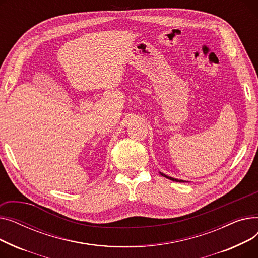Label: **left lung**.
Listing matches in <instances>:
<instances>
[{"label": "left lung", "mask_w": 258, "mask_h": 258, "mask_svg": "<svg viewBox=\"0 0 258 258\" xmlns=\"http://www.w3.org/2000/svg\"><path fill=\"white\" fill-rule=\"evenodd\" d=\"M162 175H163V177H165V178H167V179H169V180H171V181H174V182H185V181H183V180H178V179H174V178H171V177H168V175H166V174H164V173H162V172H160Z\"/></svg>", "instance_id": "8db88e82"}]
</instances>
